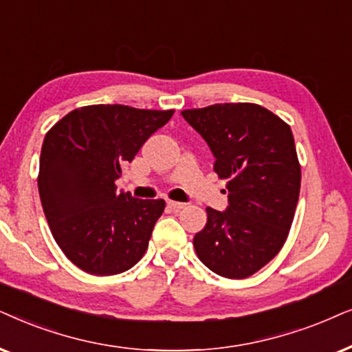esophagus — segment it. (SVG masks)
<instances>
[{
    "mask_svg": "<svg viewBox=\"0 0 352 352\" xmlns=\"http://www.w3.org/2000/svg\"><path fill=\"white\" fill-rule=\"evenodd\" d=\"M167 204L170 206L172 209H177V210H179V209H184L185 206H186L185 203H179V201H167Z\"/></svg>",
    "mask_w": 352,
    "mask_h": 352,
    "instance_id": "esophagus-1",
    "label": "esophagus"
}]
</instances>
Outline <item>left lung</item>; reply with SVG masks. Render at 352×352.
Here are the masks:
<instances>
[{
    "label": "left lung",
    "mask_w": 352,
    "mask_h": 352,
    "mask_svg": "<svg viewBox=\"0 0 352 352\" xmlns=\"http://www.w3.org/2000/svg\"><path fill=\"white\" fill-rule=\"evenodd\" d=\"M209 144L228 208H206L208 223L193 238L199 261L225 278L251 277L282 250L301 188L292 129L265 107L223 102L182 111Z\"/></svg>",
    "instance_id": "1"
}]
</instances>
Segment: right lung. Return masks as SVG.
I'll return each mask as SVG.
<instances>
[{"mask_svg": "<svg viewBox=\"0 0 352 352\" xmlns=\"http://www.w3.org/2000/svg\"><path fill=\"white\" fill-rule=\"evenodd\" d=\"M173 111L93 104L70 111L45 135L38 191L65 257L91 275L132 269L148 250L164 199L117 191L122 167Z\"/></svg>", "mask_w": 352, "mask_h": 352, "instance_id": "add662e5", "label": "right lung"}]
</instances>
